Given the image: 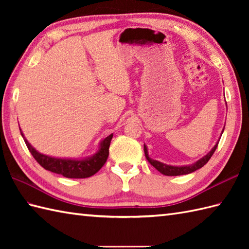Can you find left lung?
I'll return each mask as SVG.
<instances>
[{"instance_id": "left-lung-1", "label": "left lung", "mask_w": 249, "mask_h": 249, "mask_svg": "<svg viewBox=\"0 0 249 249\" xmlns=\"http://www.w3.org/2000/svg\"><path fill=\"white\" fill-rule=\"evenodd\" d=\"M217 145H218V143L213 147L212 151H211L208 155L204 156L203 158H201V160H199L197 162L194 163V165H192V166H184V167L168 166V165H165V163H162V162H160V161L154 160H151V158L149 157V154H147V150H146V146L145 145H144V154H145V157H146L147 161H149L151 165L154 167L155 169H157V170L160 171V173L165 174V176H169V177L183 176V174L192 173V172H194L196 170H198V169L202 168L205 165V163L210 160V158L212 157L215 150L217 149Z\"/></svg>"}]
</instances>
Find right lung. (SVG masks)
Listing matches in <instances>:
<instances>
[{
  "mask_svg": "<svg viewBox=\"0 0 249 249\" xmlns=\"http://www.w3.org/2000/svg\"><path fill=\"white\" fill-rule=\"evenodd\" d=\"M21 135H22L24 139L22 131H21ZM113 134L109 135L107 138L103 140L100 149L96 154L89 158V160H61V158H54L40 154L29 143L28 140L24 139V142L29 151L31 152V154L35 158V160L46 170L61 174V176L68 178H84L94 176L105 165V162L107 161V158L109 156V146Z\"/></svg>",
  "mask_w": 249,
  "mask_h": 249,
  "instance_id": "right-lung-1",
  "label": "right lung"
}]
</instances>
